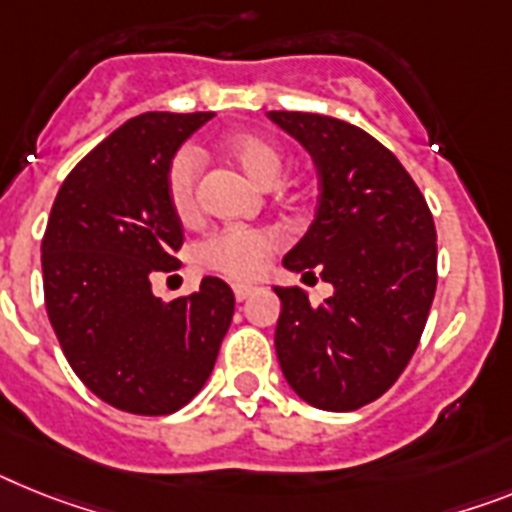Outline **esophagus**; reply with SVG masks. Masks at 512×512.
I'll list each match as a JSON object with an SVG mask.
<instances>
[{
  "label": "esophagus",
  "mask_w": 512,
  "mask_h": 512,
  "mask_svg": "<svg viewBox=\"0 0 512 512\" xmlns=\"http://www.w3.org/2000/svg\"><path fill=\"white\" fill-rule=\"evenodd\" d=\"M255 286H249V283H234V296L236 302H244V299H249V296L255 294Z\"/></svg>",
  "instance_id": "1"
}]
</instances>
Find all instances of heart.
<instances>
[{"mask_svg":"<svg viewBox=\"0 0 512 512\" xmlns=\"http://www.w3.org/2000/svg\"><path fill=\"white\" fill-rule=\"evenodd\" d=\"M223 156L236 163L244 174L260 187H270L283 171V153L273 140L257 132H234L223 137ZM197 182H200V158L195 150L184 148L171 158L166 169V195L179 221L197 216ZM278 247V234L270 229H226L218 231L203 244L200 257L213 270L226 276L249 278L263 268L268 255Z\"/></svg>","mask_w":512,"mask_h":512,"instance_id":"heart-1","label":"heart"}]
</instances>
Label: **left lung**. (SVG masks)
I'll return each instance as SVG.
<instances>
[{"label":"left lung","mask_w":512,"mask_h":512,"mask_svg":"<svg viewBox=\"0 0 512 512\" xmlns=\"http://www.w3.org/2000/svg\"><path fill=\"white\" fill-rule=\"evenodd\" d=\"M317 166L320 197L307 234L283 265L333 286L309 304L281 289L276 354L294 393L322 411H354L380 398L414 356L437 289V231L427 200L401 161L341 119L268 111Z\"/></svg>","instance_id":"1"}]
</instances>
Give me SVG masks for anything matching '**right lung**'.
<instances>
[{
	"label": "right lung",
	"instance_id": "obj_1",
	"mask_svg": "<svg viewBox=\"0 0 512 512\" xmlns=\"http://www.w3.org/2000/svg\"><path fill=\"white\" fill-rule=\"evenodd\" d=\"M213 111H148L64 179L41 242L51 328L75 375L119 411L166 416L200 393L234 317V291L203 278L161 302L153 273L179 268L182 221L166 195L179 145Z\"/></svg>",
	"mask_w": 512,
	"mask_h": 512
}]
</instances>
